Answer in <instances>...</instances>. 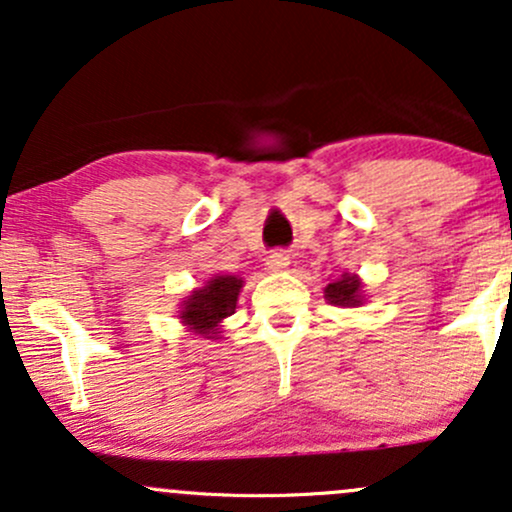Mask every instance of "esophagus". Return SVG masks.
Here are the masks:
<instances>
[{
  "label": "esophagus",
  "mask_w": 512,
  "mask_h": 512,
  "mask_svg": "<svg viewBox=\"0 0 512 512\" xmlns=\"http://www.w3.org/2000/svg\"><path fill=\"white\" fill-rule=\"evenodd\" d=\"M291 267V257L286 255V252H272V255H269V260H267V269L269 272H274V274H279V272H286V269Z\"/></svg>",
  "instance_id": "34e87169"
}]
</instances>
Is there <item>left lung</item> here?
Returning a JSON list of instances; mask_svg holds the SVG:
<instances>
[{
    "instance_id": "8db88e82",
    "label": "left lung",
    "mask_w": 512,
    "mask_h": 512,
    "mask_svg": "<svg viewBox=\"0 0 512 512\" xmlns=\"http://www.w3.org/2000/svg\"><path fill=\"white\" fill-rule=\"evenodd\" d=\"M325 301L337 308H361L366 303V291H363V281L358 274L344 272L339 279L330 281L325 286Z\"/></svg>"
}]
</instances>
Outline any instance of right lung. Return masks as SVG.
Here are the masks:
<instances>
[{
  "mask_svg": "<svg viewBox=\"0 0 512 512\" xmlns=\"http://www.w3.org/2000/svg\"><path fill=\"white\" fill-rule=\"evenodd\" d=\"M245 281L233 274H214L202 289H192L182 298L178 320L187 332L204 339H221L223 320L236 313V303Z\"/></svg>",
  "mask_w": 512,
  "mask_h": 512,
  "instance_id": "obj_1",
  "label": "right lung"
}]
</instances>
